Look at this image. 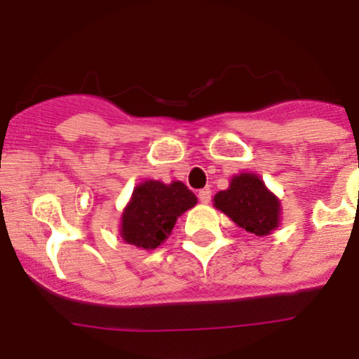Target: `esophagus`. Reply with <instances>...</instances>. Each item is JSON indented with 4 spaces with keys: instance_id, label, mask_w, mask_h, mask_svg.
Here are the masks:
<instances>
[{
    "instance_id": "34e87169",
    "label": "esophagus",
    "mask_w": 359,
    "mask_h": 359,
    "mask_svg": "<svg viewBox=\"0 0 359 359\" xmlns=\"http://www.w3.org/2000/svg\"><path fill=\"white\" fill-rule=\"evenodd\" d=\"M198 198H200L201 203H208L212 198V191L210 189H201L200 193H198Z\"/></svg>"
}]
</instances>
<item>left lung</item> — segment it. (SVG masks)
I'll list each match as a JSON object with an SVG mask.
<instances>
[{
    "mask_svg": "<svg viewBox=\"0 0 359 359\" xmlns=\"http://www.w3.org/2000/svg\"><path fill=\"white\" fill-rule=\"evenodd\" d=\"M214 201L233 222L257 236L268 235L279 224V200L252 173L235 177L229 189L219 191Z\"/></svg>",
    "mask_w": 359,
    "mask_h": 359,
    "instance_id": "obj_1",
    "label": "left lung"
}]
</instances>
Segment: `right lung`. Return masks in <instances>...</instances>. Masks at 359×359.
I'll return each mask as SVG.
<instances>
[{
    "instance_id": "obj_1",
    "label": "right lung",
    "mask_w": 359,
    "mask_h": 359,
    "mask_svg": "<svg viewBox=\"0 0 359 359\" xmlns=\"http://www.w3.org/2000/svg\"><path fill=\"white\" fill-rule=\"evenodd\" d=\"M196 205V196L182 182L158 180L137 186L123 214L121 235L128 243L144 249L161 245L175 226L177 217Z\"/></svg>"
}]
</instances>
